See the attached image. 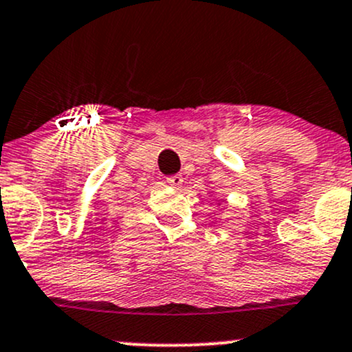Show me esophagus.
<instances>
[{
	"instance_id": "esophagus-1",
	"label": "esophagus",
	"mask_w": 352,
	"mask_h": 352,
	"mask_svg": "<svg viewBox=\"0 0 352 352\" xmlns=\"http://www.w3.org/2000/svg\"><path fill=\"white\" fill-rule=\"evenodd\" d=\"M167 184L172 185V187H180V185L184 184V177L179 175V173H175V175H170V177H167Z\"/></svg>"
}]
</instances>
